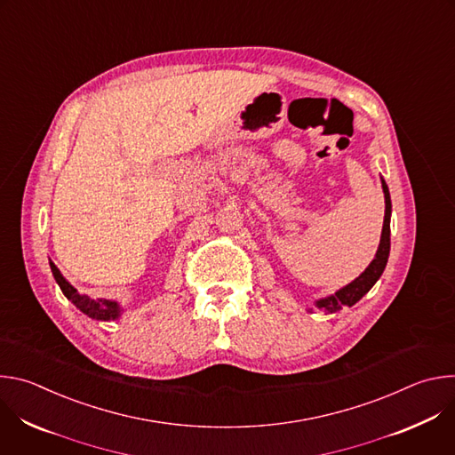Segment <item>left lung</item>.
Instances as JSON below:
<instances>
[{
    "mask_svg": "<svg viewBox=\"0 0 455 455\" xmlns=\"http://www.w3.org/2000/svg\"><path fill=\"white\" fill-rule=\"evenodd\" d=\"M381 187H383V194H385V218H383V230H381V239H379L376 257L372 259V263L365 268V272L360 277H356L351 284L344 286L335 295L316 300L318 307H323V309L333 313V311L340 309L342 306L356 304L374 286V283L383 274L387 259H388V251H391V196H388V187H387L385 180H381Z\"/></svg>",
    "mask_w": 455,
    "mask_h": 455,
    "instance_id": "8db88e82",
    "label": "left lung"
}]
</instances>
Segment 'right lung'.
<instances>
[{"label":"right lung","mask_w":455,"mask_h":455,"mask_svg":"<svg viewBox=\"0 0 455 455\" xmlns=\"http://www.w3.org/2000/svg\"><path fill=\"white\" fill-rule=\"evenodd\" d=\"M50 268H52V274L59 284V288L62 290L64 297L70 299L83 313H86L88 316L92 318H97V320H115L118 318L120 315V307L116 302L113 300H106V299H90L88 295H79V291L62 277V274L59 272V268L50 263Z\"/></svg>","instance_id":"add662e5"}]
</instances>
